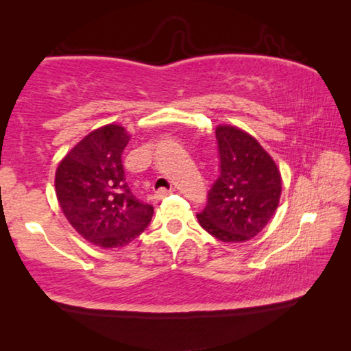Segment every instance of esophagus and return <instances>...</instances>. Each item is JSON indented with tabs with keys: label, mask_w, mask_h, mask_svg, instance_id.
Listing matches in <instances>:
<instances>
[{
	"label": "esophagus",
	"mask_w": 351,
	"mask_h": 351,
	"mask_svg": "<svg viewBox=\"0 0 351 351\" xmlns=\"http://www.w3.org/2000/svg\"><path fill=\"white\" fill-rule=\"evenodd\" d=\"M173 192V190L171 189H159L156 193H154V197H156L158 199H162V198H165V197H169V195Z\"/></svg>",
	"instance_id": "34e87169"
}]
</instances>
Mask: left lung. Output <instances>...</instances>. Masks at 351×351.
<instances>
[{
  "instance_id": "left-lung-1",
  "label": "left lung",
  "mask_w": 351,
  "mask_h": 351,
  "mask_svg": "<svg viewBox=\"0 0 351 351\" xmlns=\"http://www.w3.org/2000/svg\"><path fill=\"white\" fill-rule=\"evenodd\" d=\"M219 176L197 218L201 228L224 243H243L260 234L274 215L282 195V176L258 141L243 130H215Z\"/></svg>"
}]
</instances>
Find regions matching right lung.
<instances>
[{"label":"right lung","instance_id":"obj_1","mask_svg":"<svg viewBox=\"0 0 351 351\" xmlns=\"http://www.w3.org/2000/svg\"><path fill=\"white\" fill-rule=\"evenodd\" d=\"M130 141L116 123L85 136L56 171V193L71 226L99 247H122L144 232L153 206L133 195L122 152Z\"/></svg>","mask_w":351,"mask_h":351}]
</instances>
